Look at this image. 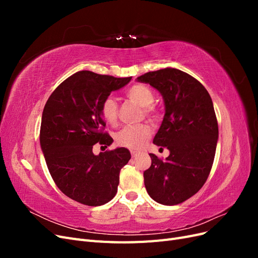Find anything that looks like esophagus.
<instances>
[{"label":"esophagus","mask_w":258,"mask_h":258,"mask_svg":"<svg viewBox=\"0 0 258 258\" xmlns=\"http://www.w3.org/2000/svg\"><path fill=\"white\" fill-rule=\"evenodd\" d=\"M131 156L134 158H136V157H138V156H139V153L136 152V151H131Z\"/></svg>","instance_id":"obj_1"}]
</instances>
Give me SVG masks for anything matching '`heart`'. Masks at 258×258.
<instances>
[{"instance_id": "1", "label": "heart", "mask_w": 258, "mask_h": 258, "mask_svg": "<svg viewBox=\"0 0 258 258\" xmlns=\"http://www.w3.org/2000/svg\"><path fill=\"white\" fill-rule=\"evenodd\" d=\"M127 97L132 102L142 106V116L156 122L160 117V112L153 102L155 100L154 91L143 84H137L127 91ZM101 115L111 126H115L118 120V105L113 98H107L101 105ZM152 129L147 123H140L137 126H129L120 129L115 135V142L118 146L129 150H140L151 138Z\"/></svg>"}]
</instances>
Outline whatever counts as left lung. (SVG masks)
I'll list each match as a JSON object with an SVG mask.
<instances>
[{"instance_id":"1","label":"left lung","mask_w":258,"mask_h":258,"mask_svg":"<svg viewBox=\"0 0 258 258\" xmlns=\"http://www.w3.org/2000/svg\"><path fill=\"white\" fill-rule=\"evenodd\" d=\"M137 80L161 93L166 114L153 142L170 151L165 160L150 154L145 188L158 204L178 205L199 191L212 169L218 139L212 99L204 85L177 69L147 72Z\"/></svg>"}]
</instances>
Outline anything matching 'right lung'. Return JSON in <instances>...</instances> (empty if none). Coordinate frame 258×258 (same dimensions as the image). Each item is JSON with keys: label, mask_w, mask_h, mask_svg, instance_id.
I'll return each instance as SVG.
<instances>
[{"label": "right lung", "mask_w": 258, "mask_h": 258, "mask_svg": "<svg viewBox=\"0 0 258 258\" xmlns=\"http://www.w3.org/2000/svg\"><path fill=\"white\" fill-rule=\"evenodd\" d=\"M130 81L80 71L62 82L45 104L40 143L46 165L58 188L80 204L97 207L112 200L120 169L131 158L124 147L92 153L96 143L107 147L113 142L103 132L101 105Z\"/></svg>", "instance_id": "right-lung-1"}]
</instances>
